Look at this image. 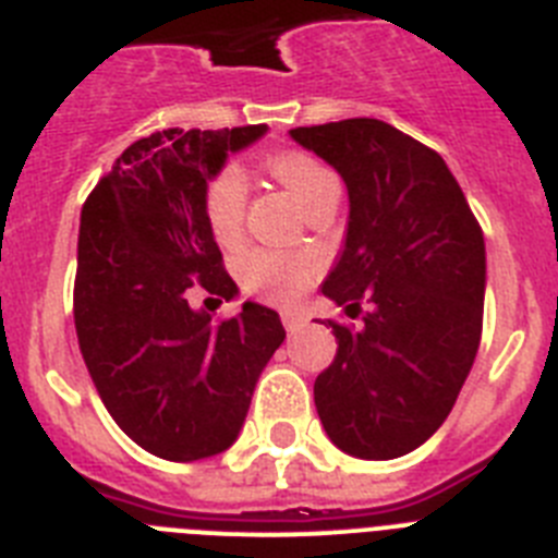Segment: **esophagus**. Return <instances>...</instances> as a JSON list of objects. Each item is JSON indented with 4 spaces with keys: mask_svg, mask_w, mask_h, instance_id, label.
<instances>
[{
    "mask_svg": "<svg viewBox=\"0 0 558 558\" xmlns=\"http://www.w3.org/2000/svg\"><path fill=\"white\" fill-rule=\"evenodd\" d=\"M282 324H284V329H288V332H295V329L307 324V313H304V310H284Z\"/></svg>",
    "mask_w": 558,
    "mask_h": 558,
    "instance_id": "esophagus-1",
    "label": "esophagus"
}]
</instances>
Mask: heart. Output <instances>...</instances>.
Masks as SVG:
<instances>
[{
  "label": "heart",
  "mask_w": 558,
  "mask_h": 558,
  "mask_svg": "<svg viewBox=\"0 0 558 558\" xmlns=\"http://www.w3.org/2000/svg\"><path fill=\"white\" fill-rule=\"evenodd\" d=\"M268 170L274 179L282 181L295 201L307 209L324 192L338 186L335 172L315 159L307 150H284L268 159ZM204 218L211 236L220 245H231L243 231L245 218V179L236 167H220L204 190ZM315 259L310 254H293V251L251 248L240 259V279L248 293L263 295L270 302L290 304L295 302L310 282L315 279Z\"/></svg>",
  "instance_id": "obj_1"
}]
</instances>
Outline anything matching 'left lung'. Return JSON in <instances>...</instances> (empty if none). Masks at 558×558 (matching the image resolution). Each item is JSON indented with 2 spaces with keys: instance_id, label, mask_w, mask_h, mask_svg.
Returning a JSON list of instances; mask_svg holds the SVG:
<instances>
[{
  "instance_id": "1",
  "label": "left lung",
  "mask_w": 558,
  "mask_h": 558,
  "mask_svg": "<svg viewBox=\"0 0 558 558\" xmlns=\"http://www.w3.org/2000/svg\"><path fill=\"white\" fill-rule=\"evenodd\" d=\"M349 190L347 245L324 295L362 313L329 322L338 352L315 377L332 445L388 461L425 445L456 405L483 329L481 223L433 147L383 120L293 128Z\"/></svg>"
}]
</instances>
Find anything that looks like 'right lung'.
Listing matches in <instances>:
<instances>
[{"instance_id": "right-lung-1", "label": "right lung", "mask_w": 558, "mask_h": 558, "mask_svg": "<svg viewBox=\"0 0 558 558\" xmlns=\"http://www.w3.org/2000/svg\"><path fill=\"white\" fill-rule=\"evenodd\" d=\"M265 125L167 128L133 142L81 211L75 329L102 405L142 450L198 461L234 445L259 372L282 347L279 315L190 307L192 290L231 299L204 218L206 181Z\"/></svg>"}]
</instances>
